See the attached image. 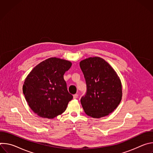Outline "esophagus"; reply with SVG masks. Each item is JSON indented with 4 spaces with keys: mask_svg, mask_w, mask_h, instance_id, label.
<instances>
[{
    "mask_svg": "<svg viewBox=\"0 0 153 153\" xmlns=\"http://www.w3.org/2000/svg\"><path fill=\"white\" fill-rule=\"evenodd\" d=\"M78 96H79V95H78L77 94H74V96H73V98H74V99H77Z\"/></svg>",
    "mask_w": 153,
    "mask_h": 153,
    "instance_id": "obj_1",
    "label": "esophagus"
}]
</instances>
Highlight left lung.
I'll return each mask as SVG.
<instances>
[{
  "label": "left lung",
  "mask_w": 153,
  "mask_h": 153,
  "mask_svg": "<svg viewBox=\"0 0 153 153\" xmlns=\"http://www.w3.org/2000/svg\"><path fill=\"white\" fill-rule=\"evenodd\" d=\"M86 84V93L80 99L85 113L100 118L114 111L122 97L120 79L111 65L99 57L80 62Z\"/></svg>",
  "instance_id": "1"
}]
</instances>
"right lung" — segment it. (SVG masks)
I'll list each match as a JSON object with an SVG mask.
<instances>
[{"label": "right lung", "instance_id": "1", "mask_svg": "<svg viewBox=\"0 0 153 153\" xmlns=\"http://www.w3.org/2000/svg\"><path fill=\"white\" fill-rule=\"evenodd\" d=\"M71 62L51 57L39 63L26 77L23 93L29 106L41 117L53 119L66 110L73 96L63 79Z\"/></svg>", "mask_w": 153, "mask_h": 153}]
</instances>
